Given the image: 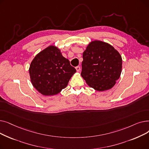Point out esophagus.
<instances>
[{"instance_id": "obj_1", "label": "esophagus", "mask_w": 149, "mask_h": 149, "mask_svg": "<svg viewBox=\"0 0 149 149\" xmlns=\"http://www.w3.org/2000/svg\"><path fill=\"white\" fill-rule=\"evenodd\" d=\"M75 69H76L77 72H79L80 70V66H77V67L75 68Z\"/></svg>"}]
</instances>
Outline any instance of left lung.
<instances>
[{
    "label": "left lung",
    "mask_w": 149,
    "mask_h": 149,
    "mask_svg": "<svg viewBox=\"0 0 149 149\" xmlns=\"http://www.w3.org/2000/svg\"><path fill=\"white\" fill-rule=\"evenodd\" d=\"M81 75L91 88L98 91L111 89L121 75L122 58L107 43L91 42L83 52Z\"/></svg>",
    "instance_id": "8db88e82"
}]
</instances>
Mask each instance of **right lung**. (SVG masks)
<instances>
[{"label":"right lung","mask_w":149,"mask_h":149,"mask_svg":"<svg viewBox=\"0 0 149 149\" xmlns=\"http://www.w3.org/2000/svg\"><path fill=\"white\" fill-rule=\"evenodd\" d=\"M76 69L60 50L51 45L37 54L29 69L31 81L42 95H56L65 88Z\"/></svg>","instance_id":"right-lung-1"}]
</instances>
